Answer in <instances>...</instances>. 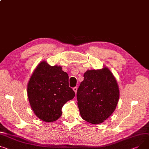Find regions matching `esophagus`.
<instances>
[{"instance_id": "obj_1", "label": "esophagus", "mask_w": 149, "mask_h": 149, "mask_svg": "<svg viewBox=\"0 0 149 149\" xmlns=\"http://www.w3.org/2000/svg\"><path fill=\"white\" fill-rule=\"evenodd\" d=\"M73 90H74V91L75 92V93H77V87H74V88H73Z\"/></svg>"}]
</instances>
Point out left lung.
<instances>
[{
    "label": "left lung",
    "mask_w": 149,
    "mask_h": 149,
    "mask_svg": "<svg viewBox=\"0 0 149 149\" xmlns=\"http://www.w3.org/2000/svg\"><path fill=\"white\" fill-rule=\"evenodd\" d=\"M119 95L116 79L107 67L87 70L77 92L83 119L94 125L102 123L114 111Z\"/></svg>",
    "instance_id": "obj_1"
}]
</instances>
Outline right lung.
<instances>
[{"label": "right lung", "mask_w": 149, "mask_h": 149, "mask_svg": "<svg viewBox=\"0 0 149 149\" xmlns=\"http://www.w3.org/2000/svg\"><path fill=\"white\" fill-rule=\"evenodd\" d=\"M29 101L35 114L45 122H53L62 116L64 104L75 93L69 87V76L61 66L42 61L35 68L27 84Z\"/></svg>", "instance_id": "add662e5"}]
</instances>
